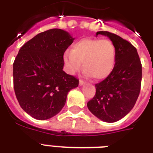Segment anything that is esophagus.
<instances>
[{
    "label": "esophagus",
    "instance_id": "1",
    "mask_svg": "<svg viewBox=\"0 0 153 153\" xmlns=\"http://www.w3.org/2000/svg\"><path fill=\"white\" fill-rule=\"evenodd\" d=\"M84 83H85V81H83L82 79H80V80H79V85H80V86L83 85Z\"/></svg>",
    "mask_w": 153,
    "mask_h": 153
}]
</instances>
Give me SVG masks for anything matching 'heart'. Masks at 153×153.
Returning a JSON list of instances; mask_svg holds the SVG:
<instances>
[{
	"mask_svg": "<svg viewBox=\"0 0 153 153\" xmlns=\"http://www.w3.org/2000/svg\"><path fill=\"white\" fill-rule=\"evenodd\" d=\"M63 61L70 74H75L83 63L85 71L96 80H102L111 74L116 62V48L109 39L84 38L67 50Z\"/></svg>",
	"mask_w": 153,
	"mask_h": 153,
	"instance_id": "b5f03b06",
	"label": "heart"
}]
</instances>
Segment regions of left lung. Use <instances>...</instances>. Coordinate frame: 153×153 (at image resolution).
I'll return each mask as SVG.
<instances>
[{
    "label": "left lung",
    "instance_id": "1",
    "mask_svg": "<svg viewBox=\"0 0 153 153\" xmlns=\"http://www.w3.org/2000/svg\"><path fill=\"white\" fill-rule=\"evenodd\" d=\"M106 36L116 48V62L109 76L95 84V95L87 102L89 110L100 120L115 122L133 108L140 94L142 66L133 44L114 33L98 32Z\"/></svg>",
    "mask_w": 153,
    "mask_h": 153
}]
</instances>
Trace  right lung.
I'll use <instances>...</instances> for the list:
<instances>
[{
	"mask_svg": "<svg viewBox=\"0 0 153 153\" xmlns=\"http://www.w3.org/2000/svg\"><path fill=\"white\" fill-rule=\"evenodd\" d=\"M74 41L59 28L39 33L20 49L13 62V86L18 102L30 116L47 120L63 108L79 79L65 73L63 55Z\"/></svg>",
	"mask_w": 153,
	"mask_h": 153,
	"instance_id": "1",
	"label": "right lung"
}]
</instances>
